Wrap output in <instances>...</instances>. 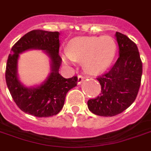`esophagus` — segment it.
Masks as SVG:
<instances>
[{
  "label": "esophagus",
  "mask_w": 151,
  "mask_h": 151,
  "mask_svg": "<svg viewBox=\"0 0 151 151\" xmlns=\"http://www.w3.org/2000/svg\"><path fill=\"white\" fill-rule=\"evenodd\" d=\"M85 78L83 77V76L81 75H78V84L80 85L82 82V81H84Z\"/></svg>",
  "instance_id": "obj_1"
}]
</instances>
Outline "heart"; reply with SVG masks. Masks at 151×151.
Returning <instances> with one entry per match:
<instances>
[{
    "instance_id": "b5f03b06",
    "label": "heart",
    "mask_w": 151,
    "mask_h": 151,
    "mask_svg": "<svg viewBox=\"0 0 151 151\" xmlns=\"http://www.w3.org/2000/svg\"><path fill=\"white\" fill-rule=\"evenodd\" d=\"M117 51L114 40L109 36L85 37L72 40L67 52L61 53L65 62L83 61V67L90 73H100L112 63Z\"/></svg>"
}]
</instances>
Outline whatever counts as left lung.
Instances as JSON below:
<instances>
[{
	"mask_svg": "<svg viewBox=\"0 0 151 151\" xmlns=\"http://www.w3.org/2000/svg\"><path fill=\"white\" fill-rule=\"evenodd\" d=\"M119 57L112 69L98 77L101 93L87 105L96 115L112 117L123 112L134 101L141 85L142 63L134 42L116 32Z\"/></svg>",
	"mask_w": 151,
	"mask_h": 151,
	"instance_id": "left-lung-1",
	"label": "left lung"
}]
</instances>
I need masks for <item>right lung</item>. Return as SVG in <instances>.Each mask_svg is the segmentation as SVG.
Instances as JSON below:
<instances>
[{
  "label": "right lung",
  "instance_id": "obj_1",
  "mask_svg": "<svg viewBox=\"0 0 151 151\" xmlns=\"http://www.w3.org/2000/svg\"><path fill=\"white\" fill-rule=\"evenodd\" d=\"M58 32L32 30L22 37L11 50L6 65L5 80L8 89L17 106L24 113L38 118L58 114L64 106L68 91L78 84V78H65L59 73ZM44 51L50 61V73L41 84L28 87L22 84L17 73L19 54L25 51Z\"/></svg>",
  "mask_w": 151,
  "mask_h": 151
}]
</instances>
